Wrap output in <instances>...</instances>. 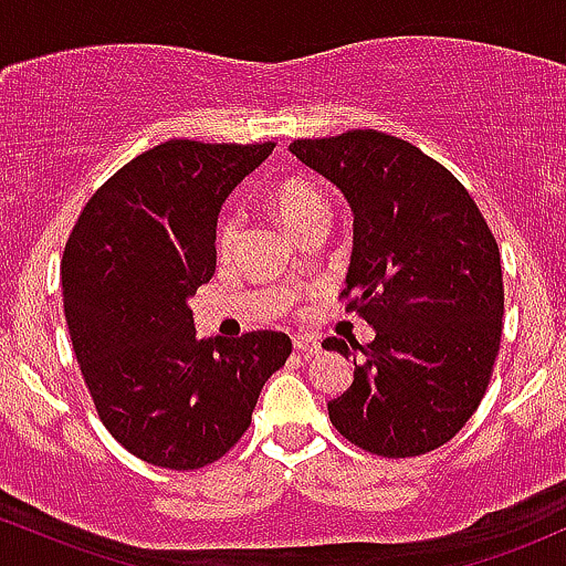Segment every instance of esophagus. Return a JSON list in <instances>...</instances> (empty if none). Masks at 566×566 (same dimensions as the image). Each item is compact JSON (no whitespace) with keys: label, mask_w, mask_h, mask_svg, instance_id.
Segmentation results:
<instances>
[{"label":"esophagus","mask_w":566,"mask_h":566,"mask_svg":"<svg viewBox=\"0 0 566 566\" xmlns=\"http://www.w3.org/2000/svg\"><path fill=\"white\" fill-rule=\"evenodd\" d=\"M291 342H294V350H300L302 355H313L321 350V342L310 334H294L291 336Z\"/></svg>","instance_id":"1"}]
</instances>
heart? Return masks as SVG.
<instances>
[{"label":"heart","mask_w":566,"mask_h":566,"mask_svg":"<svg viewBox=\"0 0 566 566\" xmlns=\"http://www.w3.org/2000/svg\"><path fill=\"white\" fill-rule=\"evenodd\" d=\"M272 208H275L285 230L294 232L304 221L326 216V198L307 179H289L272 192ZM234 240H238V219H234V213H224L219 221V230H216V245L221 253H227L232 251Z\"/></svg>","instance_id":"obj_1"}]
</instances>
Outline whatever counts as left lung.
<instances>
[{
	"label": "left lung",
	"mask_w": 566,
	"mask_h": 566,
	"mask_svg": "<svg viewBox=\"0 0 566 566\" xmlns=\"http://www.w3.org/2000/svg\"><path fill=\"white\" fill-rule=\"evenodd\" d=\"M289 151L350 202L345 296L374 328L366 347L323 342L355 364L328 417L371 454L433 452L471 420L500 350L503 270L484 216L443 165L387 133L302 138Z\"/></svg>",
	"instance_id": "8db88e82"
}]
</instances>
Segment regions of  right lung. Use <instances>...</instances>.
Wrapping results in <instances>:
<instances>
[{"label": "right lung", "instance_id": "obj_1", "mask_svg": "<svg viewBox=\"0 0 566 566\" xmlns=\"http://www.w3.org/2000/svg\"><path fill=\"white\" fill-rule=\"evenodd\" d=\"M275 144L165 142L80 213L61 262L74 355L106 430L144 462L195 471L249 430L291 339L202 342L189 300L216 270V221Z\"/></svg>", "mask_w": 566, "mask_h": 566}]
</instances>
